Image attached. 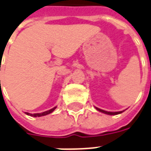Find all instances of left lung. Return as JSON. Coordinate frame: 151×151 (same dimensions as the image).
I'll use <instances>...</instances> for the list:
<instances>
[{
  "mask_svg": "<svg viewBox=\"0 0 151 151\" xmlns=\"http://www.w3.org/2000/svg\"><path fill=\"white\" fill-rule=\"evenodd\" d=\"M96 110H98L99 111H101V112H103V113L104 114H108V115H117V114H120L122 113L124 111H114V112H112V111H104V110H102V109H98V108H96Z\"/></svg>",
  "mask_w": 151,
  "mask_h": 151,
  "instance_id": "obj_1",
  "label": "left lung"
}]
</instances>
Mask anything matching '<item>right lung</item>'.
Instances as JSON below:
<instances>
[{
  "mask_svg": "<svg viewBox=\"0 0 151 151\" xmlns=\"http://www.w3.org/2000/svg\"><path fill=\"white\" fill-rule=\"evenodd\" d=\"M56 109V107L55 108H53V109H50V110H48V111H43V112H41V113H35V114H31V113H28V112H25V113L28 115V116H33V117H40V116H46V115H48V114L51 113L54 111V110Z\"/></svg>",
  "mask_w": 151,
  "mask_h": 151,
  "instance_id": "right-lung-1",
  "label": "right lung"
}]
</instances>
